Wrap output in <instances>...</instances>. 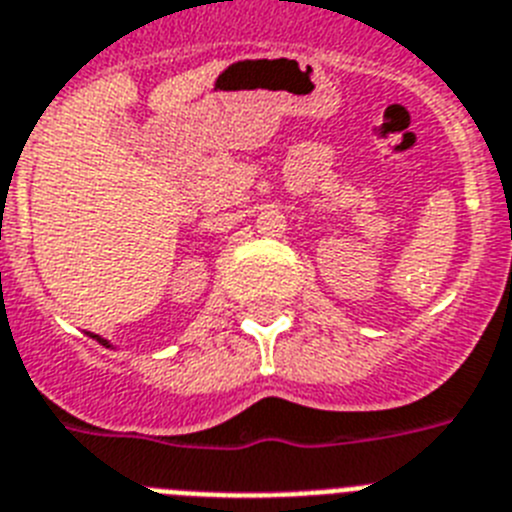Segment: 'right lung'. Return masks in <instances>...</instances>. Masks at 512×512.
Segmentation results:
<instances>
[{"mask_svg":"<svg viewBox=\"0 0 512 512\" xmlns=\"http://www.w3.org/2000/svg\"><path fill=\"white\" fill-rule=\"evenodd\" d=\"M87 334H90V331H87ZM90 336H93L95 342H100V344H103V347H113V344L108 342V339H103V336H98V334H90Z\"/></svg>","mask_w":512,"mask_h":512,"instance_id":"1","label":"right lung"}]
</instances>
